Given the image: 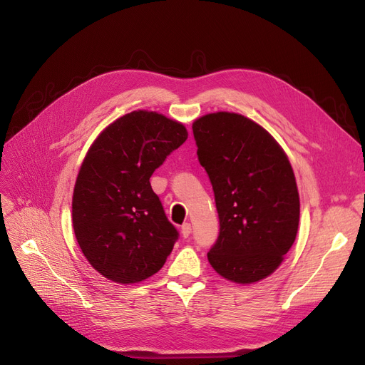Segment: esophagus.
I'll return each instance as SVG.
<instances>
[{
	"instance_id": "esophagus-1",
	"label": "esophagus",
	"mask_w": 365,
	"mask_h": 365,
	"mask_svg": "<svg viewBox=\"0 0 365 365\" xmlns=\"http://www.w3.org/2000/svg\"><path fill=\"white\" fill-rule=\"evenodd\" d=\"M180 232L185 238H187L190 235V232H192V226H190V223H183L180 227Z\"/></svg>"
}]
</instances>
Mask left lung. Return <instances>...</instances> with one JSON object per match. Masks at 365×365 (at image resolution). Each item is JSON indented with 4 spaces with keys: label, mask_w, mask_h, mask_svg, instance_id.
<instances>
[{
    "label": "left lung",
    "mask_w": 365,
    "mask_h": 365,
    "mask_svg": "<svg viewBox=\"0 0 365 365\" xmlns=\"http://www.w3.org/2000/svg\"><path fill=\"white\" fill-rule=\"evenodd\" d=\"M192 130L220 222L207 253L210 264L237 284L269 277L299 227L300 201L289 158L269 133L240 113H207Z\"/></svg>",
    "instance_id": "left-lung-1"
}]
</instances>
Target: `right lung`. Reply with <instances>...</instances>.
Listing matches in <instances>:
<instances>
[{
    "instance_id": "add662e5",
    "label": "right lung",
    "mask_w": 365,
    "mask_h": 365,
    "mask_svg": "<svg viewBox=\"0 0 365 365\" xmlns=\"http://www.w3.org/2000/svg\"><path fill=\"white\" fill-rule=\"evenodd\" d=\"M186 139L182 123L139 109L90 146L73 187L72 225L86 259L105 278L136 284L164 266L179 232L149 179Z\"/></svg>"
}]
</instances>
